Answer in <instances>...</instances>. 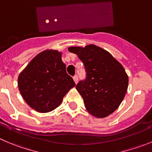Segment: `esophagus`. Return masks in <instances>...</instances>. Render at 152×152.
Instances as JSON below:
<instances>
[{
	"mask_svg": "<svg viewBox=\"0 0 152 152\" xmlns=\"http://www.w3.org/2000/svg\"><path fill=\"white\" fill-rule=\"evenodd\" d=\"M73 79H74V81L75 82V83H77V81H78V76L75 75L73 77Z\"/></svg>",
	"mask_w": 152,
	"mask_h": 152,
	"instance_id": "1",
	"label": "esophagus"
}]
</instances>
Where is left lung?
<instances>
[{"instance_id":"left-lung-1","label":"left lung","mask_w":152,"mask_h":152,"mask_svg":"<svg viewBox=\"0 0 152 152\" xmlns=\"http://www.w3.org/2000/svg\"><path fill=\"white\" fill-rule=\"evenodd\" d=\"M83 63L86 78L76 89L83 99L88 112L97 118L113 113L122 103L128 86L123 66L104 49L94 45L70 47Z\"/></svg>"}]
</instances>
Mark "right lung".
I'll use <instances>...</instances> for the list:
<instances>
[{
    "label": "right lung",
    "instance_id": "right-lung-1",
    "mask_svg": "<svg viewBox=\"0 0 152 152\" xmlns=\"http://www.w3.org/2000/svg\"><path fill=\"white\" fill-rule=\"evenodd\" d=\"M62 61L61 53L46 50L36 56L18 76L21 95L27 104L39 113H48L61 104L75 86Z\"/></svg>",
    "mask_w": 152,
    "mask_h": 152
}]
</instances>
